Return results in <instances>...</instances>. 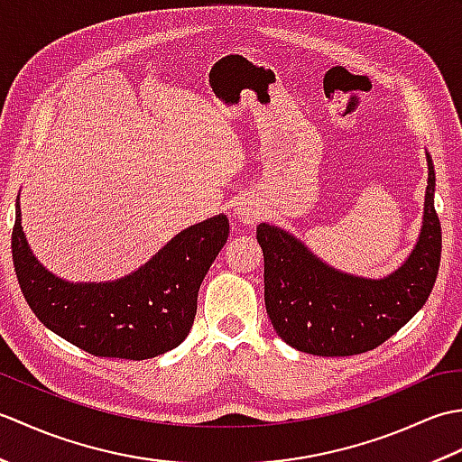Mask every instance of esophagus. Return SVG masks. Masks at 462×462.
Instances as JSON below:
<instances>
[{
  "mask_svg": "<svg viewBox=\"0 0 462 462\" xmlns=\"http://www.w3.org/2000/svg\"><path fill=\"white\" fill-rule=\"evenodd\" d=\"M258 216L260 208L252 199H240L236 206H234V218L240 220L242 224H254L258 220Z\"/></svg>",
  "mask_w": 462,
  "mask_h": 462,
  "instance_id": "obj_1",
  "label": "esophagus"
}]
</instances>
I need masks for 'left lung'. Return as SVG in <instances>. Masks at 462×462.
Listing matches in <instances>:
<instances>
[{
  "instance_id": "8db88e82",
  "label": "left lung",
  "mask_w": 462,
  "mask_h": 462,
  "mask_svg": "<svg viewBox=\"0 0 462 462\" xmlns=\"http://www.w3.org/2000/svg\"><path fill=\"white\" fill-rule=\"evenodd\" d=\"M427 164L423 230L403 266L383 280L341 273L278 226H258L266 311L288 346L319 357L357 356L395 336L425 306L439 273L443 242L430 154Z\"/></svg>"
}]
</instances>
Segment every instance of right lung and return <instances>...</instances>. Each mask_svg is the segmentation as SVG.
<instances>
[{"label":"right lung","instance_id":"obj_1","mask_svg":"<svg viewBox=\"0 0 462 462\" xmlns=\"http://www.w3.org/2000/svg\"><path fill=\"white\" fill-rule=\"evenodd\" d=\"M224 214L174 236L131 276L109 283H69L35 260L15 206L14 266L29 308L45 328L95 357L151 359L189 336L199 288L228 238Z\"/></svg>","mask_w":462,"mask_h":462}]
</instances>
